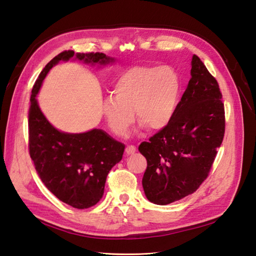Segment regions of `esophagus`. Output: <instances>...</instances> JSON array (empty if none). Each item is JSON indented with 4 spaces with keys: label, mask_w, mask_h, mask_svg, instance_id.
Masks as SVG:
<instances>
[{
    "label": "esophagus",
    "mask_w": 256,
    "mask_h": 256,
    "mask_svg": "<svg viewBox=\"0 0 256 256\" xmlns=\"http://www.w3.org/2000/svg\"><path fill=\"white\" fill-rule=\"evenodd\" d=\"M136 152V146L134 145H127L126 148V154L130 155V154H134Z\"/></svg>",
    "instance_id": "34e87169"
}]
</instances>
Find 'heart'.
<instances>
[{
    "label": "heart",
    "instance_id": "obj_1",
    "mask_svg": "<svg viewBox=\"0 0 256 256\" xmlns=\"http://www.w3.org/2000/svg\"><path fill=\"white\" fill-rule=\"evenodd\" d=\"M181 87L178 72L169 66H136L117 78L114 96L103 100L102 114L108 127L124 136L136 120L150 130L167 126L174 117Z\"/></svg>",
    "mask_w": 256,
    "mask_h": 256
}]
</instances>
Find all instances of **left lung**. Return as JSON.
I'll use <instances>...</instances> for the list:
<instances>
[{"label":"left lung","mask_w":256,"mask_h":256,"mask_svg":"<svg viewBox=\"0 0 256 256\" xmlns=\"http://www.w3.org/2000/svg\"><path fill=\"white\" fill-rule=\"evenodd\" d=\"M192 78L167 126L139 145L148 167L142 178L150 202L168 204L196 192L208 178L225 134L218 80L196 54Z\"/></svg>","instance_id":"left-lung-1"}]
</instances>
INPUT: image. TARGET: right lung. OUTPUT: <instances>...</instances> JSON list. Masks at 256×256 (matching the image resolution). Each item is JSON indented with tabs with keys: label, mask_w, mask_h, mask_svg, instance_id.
Returning a JSON list of instances; mask_svg holds the SVG:
<instances>
[{
	"label": "right lung",
	"mask_w": 256,
	"mask_h": 256,
	"mask_svg": "<svg viewBox=\"0 0 256 256\" xmlns=\"http://www.w3.org/2000/svg\"><path fill=\"white\" fill-rule=\"evenodd\" d=\"M74 56L64 50L52 59L36 80L29 108V154L46 188L61 202L76 209H87L100 202L106 176L122 158L125 144L103 130L64 134L52 127L40 112L36 96L50 68L60 60ZM86 64H106L114 59L102 52H78Z\"/></svg>",
	"instance_id": "add662e5"
}]
</instances>
